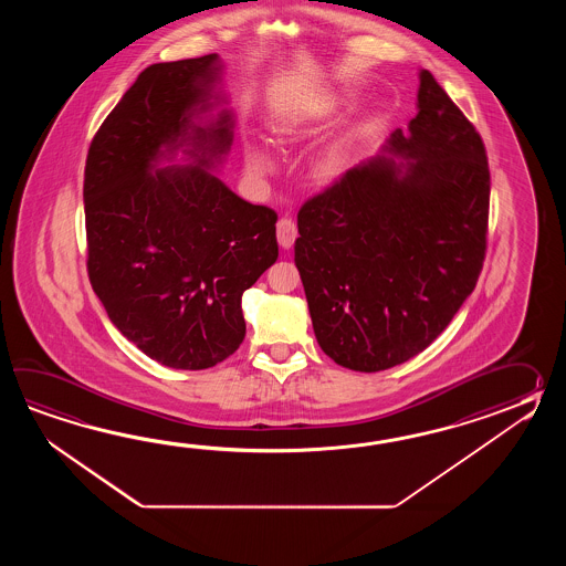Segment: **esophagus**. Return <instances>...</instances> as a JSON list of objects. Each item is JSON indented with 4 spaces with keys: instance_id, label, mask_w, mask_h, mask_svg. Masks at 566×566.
<instances>
[{
    "instance_id": "34e87169",
    "label": "esophagus",
    "mask_w": 566,
    "mask_h": 566,
    "mask_svg": "<svg viewBox=\"0 0 566 566\" xmlns=\"http://www.w3.org/2000/svg\"><path fill=\"white\" fill-rule=\"evenodd\" d=\"M297 239V227L291 218H281L277 222V241L279 247L291 249L293 242Z\"/></svg>"
}]
</instances>
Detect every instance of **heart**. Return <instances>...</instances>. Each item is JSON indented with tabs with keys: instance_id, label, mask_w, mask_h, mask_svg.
I'll list each match as a JSON object with an SVG mask.
<instances>
[{
	"instance_id": "b5f03b06",
	"label": "heart",
	"mask_w": 566,
	"mask_h": 566,
	"mask_svg": "<svg viewBox=\"0 0 566 566\" xmlns=\"http://www.w3.org/2000/svg\"><path fill=\"white\" fill-rule=\"evenodd\" d=\"M342 108V98H325L317 101L307 107L293 111L279 119L275 127V139L283 149L297 147L305 142H310L315 133L324 129L329 120L334 119L337 111ZM364 132L361 129H352V132L342 133L334 142L324 145L315 156L310 159V178L322 186H332L342 180L348 169L352 168V161L356 156V149L360 145ZM244 161L249 171L254 176H269L275 171V157L265 145L259 144L256 139H251L244 145Z\"/></svg>"
}]
</instances>
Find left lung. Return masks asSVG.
I'll use <instances>...</instances> for the list:
<instances>
[{
	"label": "left lung",
	"instance_id": "1",
	"mask_svg": "<svg viewBox=\"0 0 566 566\" xmlns=\"http://www.w3.org/2000/svg\"><path fill=\"white\" fill-rule=\"evenodd\" d=\"M417 117L297 214L300 269L317 344L356 373L410 360L480 277L490 169L480 133L429 71Z\"/></svg>",
	"mask_w": 566,
	"mask_h": 566
}]
</instances>
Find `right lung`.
I'll return each mask as SVG.
<instances>
[{
  "instance_id": "add662e5",
  "label": "right lung",
  "mask_w": 566,
  "mask_h": 566,
  "mask_svg": "<svg viewBox=\"0 0 566 566\" xmlns=\"http://www.w3.org/2000/svg\"><path fill=\"white\" fill-rule=\"evenodd\" d=\"M222 69L218 54L147 66L86 156L91 285L120 334L176 370L239 349L242 293L279 256L277 214L214 174L234 137Z\"/></svg>"
}]
</instances>
